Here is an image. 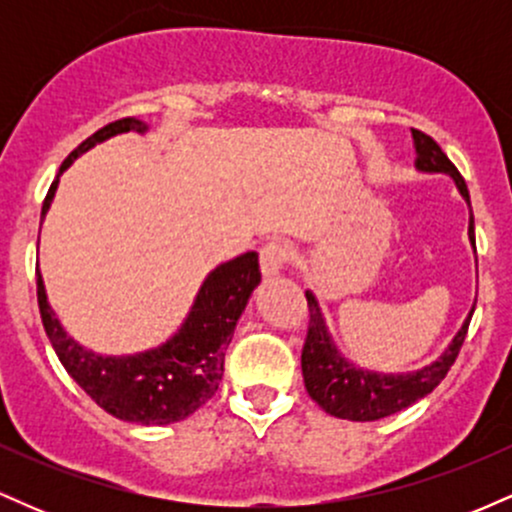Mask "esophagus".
Segmentation results:
<instances>
[{
    "label": "esophagus",
    "mask_w": 512,
    "mask_h": 512,
    "mask_svg": "<svg viewBox=\"0 0 512 512\" xmlns=\"http://www.w3.org/2000/svg\"><path fill=\"white\" fill-rule=\"evenodd\" d=\"M291 257V248L284 243V240H267V243L260 248V267L262 274L267 276H276L284 269V264L289 262Z\"/></svg>",
    "instance_id": "esophagus-1"
}]
</instances>
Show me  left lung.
<instances>
[{
	"label": "left lung",
	"instance_id": "1",
	"mask_svg": "<svg viewBox=\"0 0 512 512\" xmlns=\"http://www.w3.org/2000/svg\"><path fill=\"white\" fill-rule=\"evenodd\" d=\"M416 146V168L424 173H445L455 180L460 195L467 199L469 204V190L467 182L460 175V170L452 166V161L443 154V149L433 142L428 134L421 129H411ZM472 207V204H469ZM469 240H472L474 250V216H469ZM308 298V334H305L303 354H301V368L303 380L308 395L320 404L327 414L337 416V419L349 421H378L385 416L397 414V411L411 407L419 402L421 397L431 395L440 385V380L448 375L452 363H455L457 354H460L464 337H467L469 320H472L474 308L469 310V317L464 320L462 330L455 334L448 349L438 361L428 363L421 370L414 373H399V375H385V373H370V370L356 368L354 363L344 361L339 349L334 346L330 332H327L325 317H322L320 305H317L315 296L305 291ZM477 305V303H474Z\"/></svg>",
	"mask_w": 512,
	"mask_h": 512
}]
</instances>
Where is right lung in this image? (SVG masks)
Wrapping results in <instances>:
<instances>
[{
	"mask_svg": "<svg viewBox=\"0 0 512 512\" xmlns=\"http://www.w3.org/2000/svg\"><path fill=\"white\" fill-rule=\"evenodd\" d=\"M129 129L146 132L149 127L134 117L110 122L64 158L60 175L72 166L76 156ZM60 175L45 197L43 216L48 214ZM35 276L45 332L64 370L81 390L117 419L142 426H166L195 414L219 390L226 349L250 293L260 284L262 272L257 252H245L236 260L219 264L204 279L180 330L166 344L134 356H101L76 344L52 313L40 269Z\"/></svg>",
	"mask_w": 512,
	"mask_h": 512,
	"instance_id": "right-lung-1",
	"label": "right lung"
}]
</instances>
